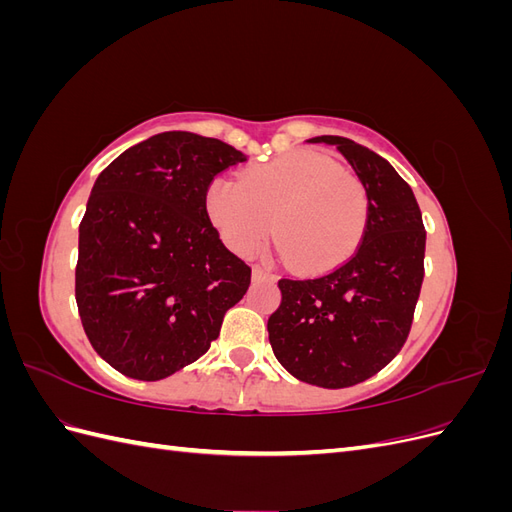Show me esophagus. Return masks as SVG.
I'll return each mask as SVG.
<instances>
[{
	"mask_svg": "<svg viewBox=\"0 0 512 512\" xmlns=\"http://www.w3.org/2000/svg\"><path fill=\"white\" fill-rule=\"evenodd\" d=\"M252 280H254V282H265V280H273V275H271L267 269L254 267V269H252Z\"/></svg>",
	"mask_w": 512,
	"mask_h": 512,
	"instance_id": "1",
	"label": "esophagus"
}]
</instances>
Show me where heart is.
Wrapping results in <instances>:
<instances>
[{"instance_id":"obj_1","label":"heart","mask_w":512,"mask_h":512,"mask_svg":"<svg viewBox=\"0 0 512 512\" xmlns=\"http://www.w3.org/2000/svg\"><path fill=\"white\" fill-rule=\"evenodd\" d=\"M205 207L228 250L250 256L273 228L288 265L303 273L342 265L361 245L369 220L363 181L303 149L247 168L241 181L213 179Z\"/></svg>"}]
</instances>
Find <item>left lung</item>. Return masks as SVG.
<instances>
[{
    "label": "left lung",
    "instance_id": "left-lung-1",
    "mask_svg": "<svg viewBox=\"0 0 512 512\" xmlns=\"http://www.w3.org/2000/svg\"><path fill=\"white\" fill-rule=\"evenodd\" d=\"M307 143L335 147L369 196V220L354 256L337 269L280 280L282 303L267 329L290 374L322 389L376 376L406 344L425 275V226L410 185L378 153L344 136Z\"/></svg>",
    "mask_w": 512,
    "mask_h": 512
}]
</instances>
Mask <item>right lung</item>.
<instances>
[{
	"mask_svg": "<svg viewBox=\"0 0 512 512\" xmlns=\"http://www.w3.org/2000/svg\"><path fill=\"white\" fill-rule=\"evenodd\" d=\"M235 147L162 132L123 151L94 183L79 226L74 294L91 346L119 374L162 380L203 356L252 269L205 207Z\"/></svg>",
	"mask_w": 512,
	"mask_h": 512,
	"instance_id": "right-lung-1",
	"label": "right lung"
}]
</instances>
